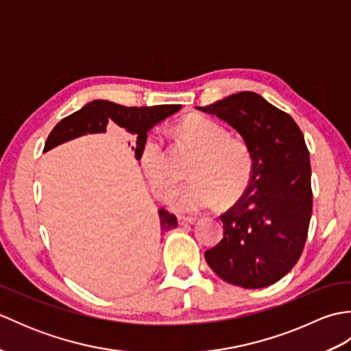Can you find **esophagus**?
Returning <instances> with one entry per match:
<instances>
[{
	"instance_id": "34e87169",
	"label": "esophagus",
	"mask_w": 351,
	"mask_h": 351,
	"mask_svg": "<svg viewBox=\"0 0 351 351\" xmlns=\"http://www.w3.org/2000/svg\"><path fill=\"white\" fill-rule=\"evenodd\" d=\"M178 223H180L181 226H189V225H195L196 219L195 217H182V215H180V217H178Z\"/></svg>"
}]
</instances>
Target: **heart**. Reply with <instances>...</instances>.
<instances>
[{
    "mask_svg": "<svg viewBox=\"0 0 351 351\" xmlns=\"http://www.w3.org/2000/svg\"><path fill=\"white\" fill-rule=\"evenodd\" d=\"M181 136L196 146L200 155L191 169L195 180L184 184L171 196V205L181 213L213 208L220 197L235 202L247 190L253 176V155L245 141L230 137L221 123L204 116H190L178 126ZM140 158L147 181L155 193L164 196L176 182L170 169L164 140L156 131L141 141Z\"/></svg>",
    "mask_w": 351,
    "mask_h": 351,
    "instance_id": "b5f03b06",
    "label": "heart"
}]
</instances>
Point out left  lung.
I'll use <instances>...</instances> for the list:
<instances>
[{
    "label": "left lung",
    "instance_id": "1",
    "mask_svg": "<svg viewBox=\"0 0 351 351\" xmlns=\"http://www.w3.org/2000/svg\"><path fill=\"white\" fill-rule=\"evenodd\" d=\"M241 134L253 155L244 195L220 215L223 238L205 252L214 273L243 288L280 280L299 261L312 214L309 151L303 132L285 111L263 96L240 92L197 107Z\"/></svg>",
    "mask_w": 351,
    "mask_h": 351
}]
</instances>
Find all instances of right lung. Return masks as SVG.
Returning <instances> with one entry per match:
<instances>
[{
	"mask_svg": "<svg viewBox=\"0 0 351 351\" xmlns=\"http://www.w3.org/2000/svg\"><path fill=\"white\" fill-rule=\"evenodd\" d=\"M180 110L181 106H176V104L175 106L171 104V106L154 107H125L110 101L96 99L88 102L87 106L72 113L71 116L62 119L54 126V130L49 132L47 141H45L43 152L64 143V141L84 136V134L106 132L107 126L111 122H114L116 125L122 126V128L136 136V147L132 146V149L136 152V158L140 160L141 141H143L147 131ZM158 214L161 232H166V230L178 226L176 217L167 210L161 208Z\"/></svg>",
	"mask_w": 351,
	"mask_h": 351,
	"instance_id": "1",
	"label": "right lung"
}]
</instances>
